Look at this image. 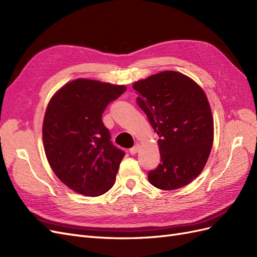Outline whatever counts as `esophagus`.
Wrapping results in <instances>:
<instances>
[{
	"instance_id": "1",
	"label": "esophagus",
	"mask_w": 257,
	"mask_h": 257,
	"mask_svg": "<svg viewBox=\"0 0 257 257\" xmlns=\"http://www.w3.org/2000/svg\"><path fill=\"white\" fill-rule=\"evenodd\" d=\"M138 150H139V144H136L133 148H131V149H130V153H131L132 155H134V154H136V153L138 152Z\"/></svg>"
}]
</instances>
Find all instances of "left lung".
Masks as SVG:
<instances>
[{
	"mask_svg": "<svg viewBox=\"0 0 257 257\" xmlns=\"http://www.w3.org/2000/svg\"><path fill=\"white\" fill-rule=\"evenodd\" d=\"M136 103L160 137L159 166L148 179L155 188L176 190L204 169L213 143V118L205 92L181 73L165 71L136 81Z\"/></svg>",
	"mask_w": 257,
	"mask_h": 257,
	"instance_id": "obj_1",
	"label": "left lung"
}]
</instances>
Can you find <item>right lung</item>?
<instances>
[{"label": "right lung", "instance_id": "right-lung-1", "mask_svg": "<svg viewBox=\"0 0 257 257\" xmlns=\"http://www.w3.org/2000/svg\"><path fill=\"white\" fill-rule=\"evenodd\" d=\"M125 90L124 85L76 79L63 85L46 109V157L60 180L82 195H102L114 184L125 153L112 145L102 114Z\"/></svg>", "mask_w": 257, "mask_h": 257}]
</instances>
